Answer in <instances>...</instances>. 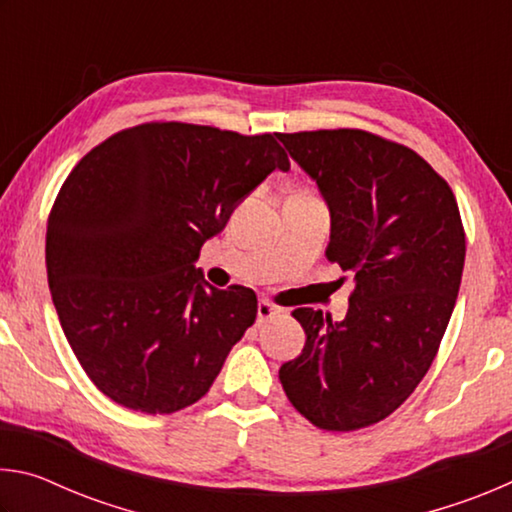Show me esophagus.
Instances as JSON below:
<instances>
[{
    "instance_id": "esophagus-1",
    "label": "esophagus",
    "mask_w": 512,
    "mask_h": 512,
    "mask_svg": "<svg viewBox=\"0 0 512 512\" xmlns=\"http://www.w3.org/2000/svg\"><path fill=\"white\" fill-rule=\"evenodd\" d=\"M275 314H280V309H277L273 302H268V300L257 302V323H264V320L273 318Z\"/></svg>"
}]
</instances>
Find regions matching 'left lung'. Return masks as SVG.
<instances>
[{"label": "left lung", "mask_w": 512, "mask_h": 512, "mask_svg": "<svg viewBox=\"0 0 512 512\" xmlns=\"http://www.w3.org/2000/svg\"><path fill=\"white\" fill-rule=\"evenodd\" d=\"M329 210L325 257L354 275L348 314L296 309L289 402L327 431L370 427L427 375L456 305L465 232L452 189L418 153L357 128L277 135Z\"/></svg>", "instance_id": "left-lung-1"}]
</instances>
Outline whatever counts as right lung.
I'll return each instance as SVG.
<instances>
[{
  "instance_id": "1",
  "label": "right lung",
  "mask_w": 512,
  "mask_h": 512,
  "mask_svg": "<svg viewBox=\"0 0 512 512\" xmlns=\"http://www.w3.org/2000/svg\"><path fill=\"white\" fill-rule=\"evenodd\" d=\"M275 137L142 124L94 146L60 187L45 248L51 300L112 402L151 415L198 402L255 323L253 289H214L194 264L268 173L289 171Z\"/></svg>"
}]
</instances>
